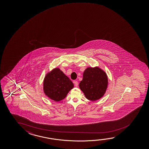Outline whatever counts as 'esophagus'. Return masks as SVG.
<instances>
[{
  "label": "esophagus",
  "instance_id": "1",
  "mask_svg": "<svg viewBox=\"0 0 149 149\" xmlns=\"http://www.w3.org/2000/svg\"><path fill=\"white\" fill-rule=\"evenodd\" d=\"M74 85H75V87H77V86H78V83L77 81H74Z\"/></svg>",
  "mask_w": 149,
  "mask_h": 149
}]
</instances>
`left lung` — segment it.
<instances>
[{"instance_id": "obj_1", "label": "left lung", "mask_w": 149, "mask_h": 149, "mask_svg": "<svg viewBox=\"0 0 149 149\" xmlns=\"http://www.w3.org/2000/svg\"><path fill=\"white\" fill-rule=\"evenodd\" d=\"M108 85V78L104 71L98 66L88 67L83 73V80L79 83V88L86 98L96 101L104 95Z\"/></svg>"}]
</instances>
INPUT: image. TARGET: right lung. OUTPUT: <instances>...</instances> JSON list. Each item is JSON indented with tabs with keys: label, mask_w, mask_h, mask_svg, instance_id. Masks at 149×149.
<instances>
[{
	"label": "right lung",
	"mask_w": 149,
	"mask_h": 149,
	"mask_svg": "<svg viewBox=\"0 0 149 149\" xmlns=\"http://www.w3.org/2000/svg\"><path fill=\"white\" fill-rule=\"evenodd\" d=\"M73 87V83L58 68L48 72L44 78L43 90L45 94L56 102L65 98Z\"/></svg>",
	"instance_id": "1"
}]
</instances>
